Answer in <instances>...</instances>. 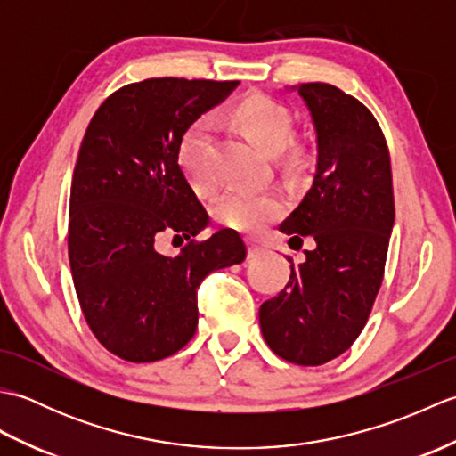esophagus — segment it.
Segmentation results:
<instances>
[{"instance_id": "obj_1", "label": "esophagus", "mask_w": 456, "mask_h": 456, "mask_svg": "<svg viewBox=\"0 0 456 456\" xmlns=\"http://www.w3.org/2000/svg\"><path fill=\"white\" fill-rule=\"evenodd\" d=\"M265 255V248L260 247L258 243H255V240H250L248 243V256L250 258H258V256H263Z\"/></svg>"}]
</instances>
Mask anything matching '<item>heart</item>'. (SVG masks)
Instances as JSON below:
<instances>
[{"mask_svg": "<svg viewBox=\"0 0 456 456\" xmlns=\"http://www.w3.org/2000/svg\"><path fill=\"white\" fill-rule=\"evenodd\" d=\"M229 119L247 137L266 151H273L274 162L288 176L307 170L312 154L294 139L296 119L286 105L263 94H250L229 105ZM211 125L208 119L193 121L182 134L178 164L193 191L208 196L217 188V176L209 162ZM284 211V200L274 190H231L217 206V219L243 233H258Z\"/></svg>", "mask_w": 456, "mask_h": 456, "instance_id": "b5f03b06", "label": "heart"}]
</instances>
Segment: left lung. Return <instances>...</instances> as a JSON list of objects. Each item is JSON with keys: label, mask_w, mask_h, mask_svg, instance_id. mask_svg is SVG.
Masks as SVG:
<instances>
[{"label": "left lung", "mask_w": 456, "mask_h": 456, "mask_svg": "<svg viewBox=\"0 0 456 456\" xmlns=\"http://www.w3.org/2000/svg\"><path fill=\"white\" fill-rule=\"evenodd\" d=\"M317 131V174L280 225L312 248L284 289L260 305L266 345L284 361L319 366L356 341L380 289L394 225L390 152L370 110L331 84H299Z\"/></svg>", "instance_id": "1"}]
</instances>
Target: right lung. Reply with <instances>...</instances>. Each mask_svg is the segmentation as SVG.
<instances>
[{
    "label": "right lung",
    "instance_id": "obj_1",
    "mask_svg": "<svg viewBox=\"0 0 456 456\" xmlns=\"http://www.w3.org/2000/svg\"><path fill=\"white\" fill-rule=\"evenodd\" d=\"M237 84H127L86 129L72 176L68 256L86 322L123 361H162L186 346L198 327L201 280L247 256L233 229L196 239L209 216L178 164L182 134ZM162 232L191 243L178 256H160Z\"/></svg>",
    "mask_w": 456,
    "mask_h": 456
}]
</instances>
